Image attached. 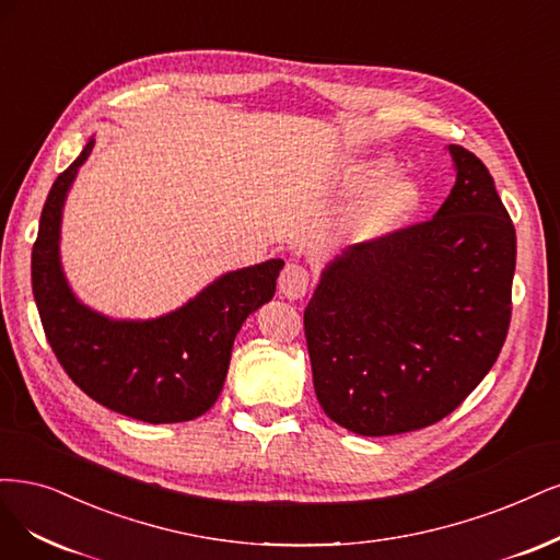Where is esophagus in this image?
<instances>
[{
	"instance_id": "34e87169",
	"label": "esophagus",
	"mask_w": 560,
	"mask_h": 560,
	"mask_svg": "<svg viewBox=\"0 0 560 560\" xmlns=\"http://www.w3.org/2000/svg\"><path fill=\"white\" fill-rule=\"evenodd\" d=\"M306 288H310V272H306V267L288 262L279 277V293L288 300H300L304 298Z\"/></svg>"
}]
</instances>
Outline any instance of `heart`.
I'll return each instance as SVG.
<instances>
[{
  "label": "heart",
  "mask_w": 560,
  "mask_h": 560,
  "mask_svg": "<svg viewBox=\"0 0 560 560\" xmlns=\"http://www.w3.org/2000/svg\"><path fill=\"white\" fill-rule=\"evenodd\" d=\"M395 165L390 160H374L360 167L355 174V186L363 190H374L368 200L360 205L353 215V232L360 240H374L398 228L407 215L419 205V188L407 178H395Z\"/></svg>",
  "instance_id": "obj_1"
}]
</instances>
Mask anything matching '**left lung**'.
<instances>
[{
	"mask_svg": "<svg viewBox=\"0 0 560 560\" xmlns=\"http://www.w3.org/2000/svg\"><path fill=\"white\" fill-rule=\"evenodd\" d=\"M448 151L456 186L440 211L345 250L304 310L316 398L358 435L448 417L510 330L514 223L483 162Z\"/></svg>",
	"mask_w": 560,
	"mask_h": 560,
	"instance_id": "1",
	"label": "left lung"
}]
</instances>
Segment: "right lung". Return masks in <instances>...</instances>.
I'll use <instances>...</instances> for the list:
<instances>
[{
    "mask_svg": "<svg viewBox=\"0 0 560 560\" xmlns=\"http://www.w3.org/2000/svg\"><path fill=\"white\" fill-rule=\"evenodd\" d=\"M56 178L32 246V293L58 363L88 398L147 423L202 417L223 390L234 337L275 298L283 260L237 269L213 281L182 310L155 320H109L90 312L62 277L58 258L65 195L93 151Z\"/></svg>",
    "mask_w": 560,
    "mask_h": 560,
    "instance_id": "obj_1",
    "label": "right lung"
}]
</instances>
